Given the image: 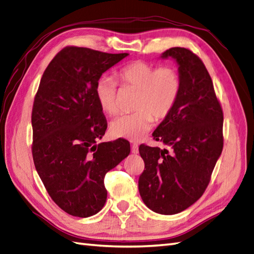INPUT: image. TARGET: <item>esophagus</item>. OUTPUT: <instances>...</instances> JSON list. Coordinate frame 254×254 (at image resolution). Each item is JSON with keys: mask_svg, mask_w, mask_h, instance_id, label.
Masks as SVG:
<instances>
[{"mask_svg": "<svg viewBox=\"0 0 254 254\" xmlns=\"http://www.w3.org/2000/svg\"><path fill=\"white\" fill-rule=\"evenodd\" d=\"M139 152V148H138V144H136V143H133V144H131V153H133V154H137Z\"/></svg>", "mask_w": 254, "mask_h": 254, "instance_id": "obj_1", "label": "esophagus"}]
</instances>
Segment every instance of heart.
Returning <instances> with one entry per match:
<instances>
[{
    "mask_svg": "<svg viewBox=\"0 0 254 254\" xmlns=\"http://www.w3.org/2000/svg\"><path fill=\"white\" fill-rule=\"evenodd\" d=\"M116 78L124 86L138 90L132 114L115 118L110 125V132L114 138L138 141L142 139L156 121H163L171 114L176 105L182 79L174 66L157 67L143 61L131 62L116 72ZM117 83L109 76H102L94 86L98 104L108 115L118 112L116 100Z\"/></svg>",
    "mask_w": 254,
    "mask_h": 254,
    "instance_id": "1",
    "label": "heart"
}]
</instances>
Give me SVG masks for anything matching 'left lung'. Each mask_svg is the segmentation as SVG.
<instances>
[{
	"label": "left lung",
	"mask_w": 254,
	"mask_h": 254,
	"mask_svg": "<svg viewBox=\"0 0 254 254\" xmlns=\"http://www.w3.org/2000/svg\"><path fill=\"white\" fill-rule=\"evenodd\" d=\"M178 65L182 90L176 105L152 133L167 149L139 146L144 171L139 192L155 213L182 212L203 194L223 150V111L210 75L198 56L185 48L161 55Z\"/></svg>",
	"instance_id": "obj_1"
}]
</instances>
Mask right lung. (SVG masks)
Masks as SVG:
<instances>
[{"label":"right lung","instance_id":"1","mask_svg":"<svg viewBox=\"0 0 254 254\" xmlns=\"http://www.w3.org/2000/svg\"><path fill=\"white\" fill-rule=\"evenodd\" d=\"M127 55L66 47L39 84L31 115L33 162L51 198L72 216L102 210L105 174L130 153L125 139L97 143L108 123L94 95L99 78Z\"/></svg>","mask_w":254,"mask_h":254}]
</instances>
